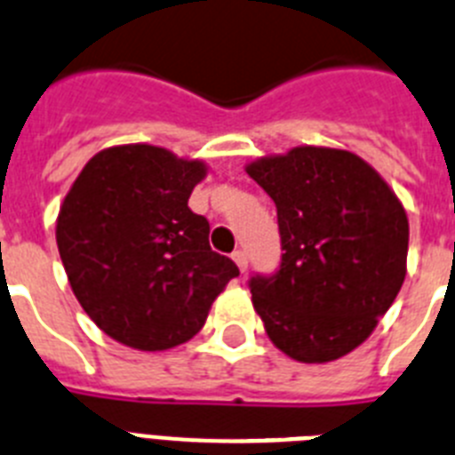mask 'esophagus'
<instances>
[{"mask_svg": "<svg viewBox=\"0 0 455 455\" xmlns=\"http://www.w3.org/2000/svg\"><path fill=\"white\" fill-rule=\"evenodd\" d=\"M231 259L235 260V266L240 267V272H247V254L243 250H235L231 254Z\"/></svg>", "mask_w": 455, "mask_h": 455, "instance_id": "1", "label": "esophagus"}]
</instances>
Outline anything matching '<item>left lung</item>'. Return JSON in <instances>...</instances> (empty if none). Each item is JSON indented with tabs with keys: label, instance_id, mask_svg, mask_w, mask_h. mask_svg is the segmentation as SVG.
I'll return each mask as SVG.
<instances>
[{
	"label": "left lung",
	"instance_id": "8db88e82",
	"mask_svg": "<svg viewBox=\"0 0 455 455\" xmlns=\"http://www.w3.org/2000/svg\"><path fill=\"white\" fill-rule=\"evenodd\" d=\"M244 172L275 201L282 233L279 272L250 282L267 337L304 364L353 353L405 282L401 199L369 162L330 146L256 157Z\"/></svg>",
	"mask_w": 455,
	"mask_h": 455
}]
</instances>
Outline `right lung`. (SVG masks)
I'll use <instances>...</instances> for the list:
<instances>
[{"label":"right lung","mask_w":455,"mask_h":455,"mask_svg":"<svg viewBox=\"0 0 455 455\" xmlns=\"http://www.w3.org/2000/svg\"><path fill=\"white\" fill-rule=\"evenodd\" d=\"M199 157L151 144L102 148L70 185L57 247L75 298L124 346L157 353L189 341L238 266L208 244V220L189 211L205 179Z\"/></svg>","instance_id":"1"}]
</instances>
